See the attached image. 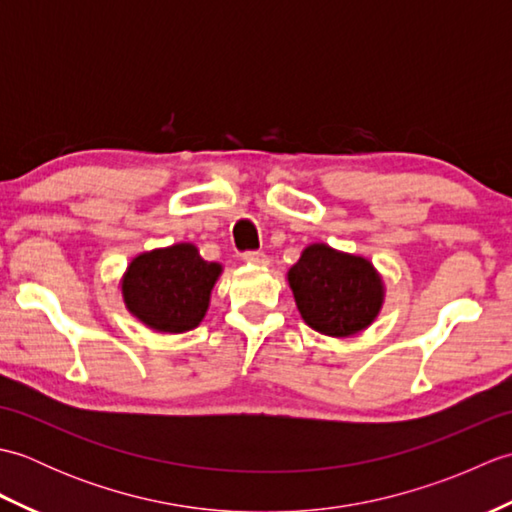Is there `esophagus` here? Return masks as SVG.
Instances as JSON below:
<instances>
[{
  "label": "esophagus",
  "mask_w": 512,
  "mask_h": 512,
  "mask_svg": "<svg viewBox=\"0 0 512 512\" xmlns=\"http://www.w3.org/2000/svg\"><path fill=\"white\" fill-rule=\"evenodd\" d=\"M246 264H253V266H266L268 264V257L262 253V250H246L242 255Z\"/></svg>",
  "instance_id": "esophagus-1"
}]
</instances>
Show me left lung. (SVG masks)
<instances>
[{"instance_id":"8db88e82","label":"left lung","mask_w":512,"mask_h":512,"mask_svg":"<svg viewBox=\"0 0 512 512\" xmlns=\"http://www.w3.org/2000/svg\"><path fill=\"white\" fill-rule=\"evenodd\" d=\"M288 284L301 319L336 339L369 328L385 301L383 277L372 262L328 244L303 248L299 262L288 270Z\"/></svg>"}]
</instances>
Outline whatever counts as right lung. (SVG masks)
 <instances>
[{"instance_id":"right-lung-1","label":"right lung","mask_w":512,"mask_h":512,"mask_svg":"<svg viewBox=\"0 0 512 512\" xmlns=\"http://www.w3.org/2000/svg\"><path fill=\"white\" fill-rule=\"evenodd\" d=\"M220 275L222 264L206 262L198 246L182 242L134 257L121 279V292L127 310L147 328L182 334L204 319Z\"/></svg>"}]
</instances>
